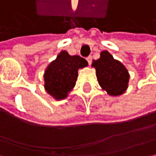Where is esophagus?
<instances>
[{
  "instance_id": "esophagus-1",
  "label": "esophagus",
  "mask_w": 156,
  "mask_h": 156,
  "mask_svg": "<svg viewBox=\"0 0 156 156\" xmlns=\"http://www.w3.org/2000/svg\"><path fill=\"white\" fill-rule=\"evenodd\" d=\"M87 61L88 62V64L90 65V64L92 63V56H88V57H87Z\"/></svg>"
}]
</instances>
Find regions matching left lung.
Masks as SVG:
<instances>
[{"label":"left lung","mask_w":156,"mask_h":156,"mask_svg":"<svg viewBox=\"0 0 156 156\" xmlns=\"http://www.w3.org/2000/svg\"><path fill=\"white\" fill-rule=\"evenodd\" d=\"M96 69V76L100 86L110 95L124 94L128 87L129 74L124 65L113 58L108 52L102 51L100 59L92 64Z\"/></svg>","instance_id":"1"}]
</instances>
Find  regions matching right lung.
<instances>
[{"label": "right lung", "instance_id": "right-lung-1", "mask_svg": "<svg viewBox=\"0 0 156 156\" xmlns=\"http://www.w3.org/2000/svg\"><path fill=\"white\" fill-rule=\"evenodd\" d=\"M87 60L79 55H69L66 51H62L56 60L52 62L46 69V91L57 100L64 99L76 83L78 69L87 66Z\"/></svg>", "mask_w": 156, "mask_h": 156}]
</instances>
